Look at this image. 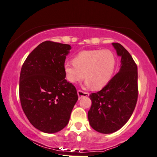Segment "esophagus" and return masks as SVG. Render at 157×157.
Returning <instances> with one entry per match:
<instances>
[{"instance_id": "esophagus-1", "label": "esophagus", "mask_w": 157, "mask_h": 157, "mask_svg": "<svg viewBox=\"0 0 157 157\" xmlns=\"http://www.w3.org/2000/svg\"><path fill=\"white\" fill-rule=\"evenodd\" d=\"M77 95H78L79 99H80L81 98H82V97H88L89 96V93L83 92V91L80 90H77Z\"/></svg>"}]
</instances>
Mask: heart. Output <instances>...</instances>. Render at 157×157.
<instances>
[{
	"mask_svg": "<svg viewBox=\"0 0 157 157\" xmlns=\"http://www.w3.org/2000/svg\"><path fill=\"white\" fill-rule=\"evenodd\" d=\"M72 62L64 66L67 80L75 84L85 77V85L94 90L104 88L112 80L116 68V59L109 50L82 51L75 56Z\"/></svg>",
	"mask_w": 157,
	"mask_h": 157,
	"instance_id": "obj_1",
	"label": "heart"
}]
</instances>
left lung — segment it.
I'll use <instances>...</instances> for the list:
<instances>
[{
    "instance_id": "left-lung-1",
    "label": "left lung",
    "mask_w": 157,
    "mask_h": 157,
    "mask_svg": "<svg viewBox=\"0 0 157 157\" xmlns=\"http://www.w3.org/2000/svg\"><path fill=\"white\" fill-rule=\"evenodd\" d=\"M121 57L119 72L102 90L89 96L90 125L101 133L110 134L122 128L130 118L138 99V68L131 55L120 43H113Z\"/></svg>"
}]
</instances>
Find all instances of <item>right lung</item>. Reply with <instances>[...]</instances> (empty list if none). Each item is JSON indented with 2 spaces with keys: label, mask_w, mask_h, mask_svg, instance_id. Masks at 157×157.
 <instances>
[{
  "label": "right lung",
  "mask_w": 157,
  "mask_h": 157,
  "mask_svg": "<svg viewBox=\"0 0 157 157\" xmlns=\"http://www.w3.org/2000/svg\"><path fill=\"white\" fill-rule=\"evenodd\" d=\"M72 47L45 41L37 45L22 65L19 98L29 122L45 133H55L68 124L78 96L65 80L64 66Z\"/></svg>",
  "instance_id": "obj_1"
}]
</instances>
